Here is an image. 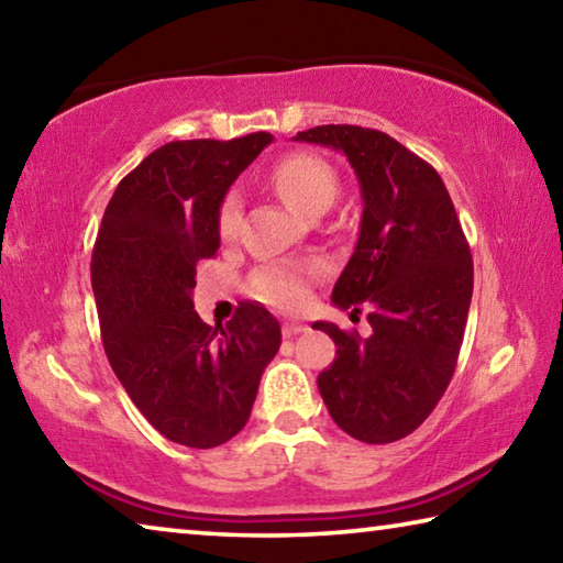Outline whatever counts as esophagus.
<instances>
[{
  "instance_id": "obj_1",
  "label": "esophagus",
  "mask_w": 563,
  "mask_h": 563,
  "mask_svg": "<svg viewBox=\"0 0 563 563\" xmlns=\"http://www.w3.org/2000/svg\"><path fill=\"white\" fill-rule=\"evenodd\" d=\"M308 328L305 325H300V322H285L283 325V338H295V335H300V332H305Z\"/></svg>"
}]
</instances>
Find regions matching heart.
I'll return each instance as SVG.
<instances>
[{
    "label": "heart",
    "mask_w": 563,
    "mask_h": 563,
    "mask_svg": "<svg viewBox=\"0 0 563 563\" xmlns=\"http://www.w3.org/2000/svg\"><path fill=\"white\" fill-rule=\"evenodd\" d=\"M271 184L302 216H322L340 194V178L328 161L316 154H290L280 158L271 170ZM243 218V198L238 190H228L218 206V233L225 241L238 235ZM318 273L312 265L300 263H268L251 275L255 298L292 310L308 298L310 278Z\"/></svg>",
    "instance_id": "b5f03b06"
}]
</instances>
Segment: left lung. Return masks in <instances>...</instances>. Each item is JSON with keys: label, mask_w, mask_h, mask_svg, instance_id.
I'll use <instances>...</instances> for the list:
<instances>
[{"label": "left lung", "mask_w": 563, "mask_h": 563, "mask_svg": "<svg viewBox=\"0 0 563 563\" xmlns=\"http://www.w3.org/2000/svg\"><path fill=\"white\" fill-rule=\"evenodd\" d=\"M295 141L347 156L362 194L355 253L332 290L338 308H367L373 335L332 322L335 362L318 375L340 430L367 444L412 434L454 375L474 265L454 203L437 170L383 131L328 123Z\"/></svg>", "instance_id": "obj_1"}]
</instances>
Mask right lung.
<instances>
[{
    "mask_svg": "<svg viewBox=\"0 0 563 563\" xmlns=\"http://www.w3.org/2000/svg\"><path fill=\"white\" fill-rule=\"evenodd\" d=\"M273 141H170L113 190L91 255L101 340L111 369L170 442L211 450L243 430L280 325L241 302L225 328L198 318L196 265L221 247L218 206Z\"/></svg>",
    "mask_w": 563,
    "mask_h": 563,
    "instance_id": "add662e5",
    "label": "right lung"
}]
</instances>
